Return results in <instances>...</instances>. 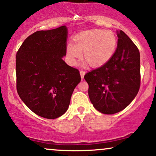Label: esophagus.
I'll use <instances>...</instances> for the list:
<instances>
[{"mask_svg": "<svg viewBox=\"0 0 156 156\" xmlns=\"http://www.w3.org/2000/svg\"><path fill=\"white\" fill-rule=\"evenodd\" d=\"M86 72L84 70H80V77H81V79H83L84 75H85Z\"/></svg>", "mask_w": 156, "mask_h": 156, "instance_id": "esophagus-1", "label": "esophagus"}]
</instances>
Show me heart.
I'll return each instance as SVG.
<instances>
[{
    "mask_svg": "<svg viewBox=\"0 0 156 156\" xmlns=\"http://www.w3.org/2000/svg\"><path fill=\"white\" fill-rule=\"evenodd\" d=\"M73 43L66 48L67 58L69 63L75 65L81 57L90 67H101L112 58L117 46L115 34L109 30L91 29L80 32L74 36Z\"/></svg>",
    "mask_w": 156,
    "mask_h": 156,
    "instance_id": "obj_1",
    "label": "heart"
}]
</instances>
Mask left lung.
Instances as JSON below:
<instances>
[{"instance_id":"8db88e82","label":"left lung","mask_w":156,"mask_h":156,"mask_svg":"<svg viewBox=\"0 0 156 156\" xmlns=\"http://www.w3.org/2000/svg\"><path fill=\"white\" fill-rule=\"evenodd\" d=\"M117 48L105 65L84 76L93 106L105 114L126 108L136 96L141 82L140 53L122 31H117Z\"/></svg>"}]
</instances>
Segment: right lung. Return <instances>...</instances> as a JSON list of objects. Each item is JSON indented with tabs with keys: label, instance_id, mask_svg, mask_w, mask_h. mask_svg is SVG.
I'll return each instance as SVG.
<instances>
[{
	"label": "right lung",
	"instance_id": "obj_1",
	"mask_svg": "<svg viewBox=\"0 0 156 156\" xmlns=\"http://www.w3.org/2000/svg\"><path fill=\"white\" fill-rule=\"evenodd\" d=\"M67 28L36 31L23 42L16 55L17 91L34 113L55 119L67 112L80 83L78 69L62 59L66 55Z\"/></svg>",
	"mask_w": 156,
	"mask_h": 156
}]
</instances>
